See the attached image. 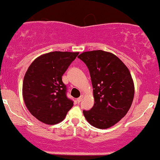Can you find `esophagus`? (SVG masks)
I'll return each instance as SVG.
<instances>
[{
    "label": "esophagus",
    "mask_w": 160,
    "mask_h": 160,
    "mask_svg": "<svg viewBox=\"0 0 160 160\" xmlns=\"http://www.w3.org/2000/svg\"><path fill=\"white\" fill-rule=\"evenodd\" d=\"M82 98H83V95L80 96V98H78V99H77V102H78V103H80V102L82 101Z\"/></svg>",
    "instance_id": "34e87169"
}]
</instances>
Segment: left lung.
Wrapping results in <instances>:
<instances>
[{"mask_svg": "<svg viewBox=\"0 0 160 160\" xmlns=\"http://www.w3.org/2000/svg\"><path fill=\"white\" fill-rule=\"evenodd\" d=\"M78 58L87 65L93 87V107L83 110L86 121L98 129L114 126L126 115L133 101L135 87L130 71L110 52L86 51Z\"/></svg>", "mask_w": 160, "mask_h": 160, "instance_id": "1", "label": "left lung"}]
</instances>
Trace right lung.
<instances>
[{
  "mask_svg": "<svg viewBox=\"0 0 160 160\" xmlns=\"http://www.w3.org/2000/svg\"><path fill=\"white\" fill-rule=\"evenodd\" d=\"M79 52L53 51L35 59L25 73L22 95L27 108L46 124L62 122L74 105L62 77Z\"/></svg>",
  "mask_w": 160,
  "mask_h": 160,
  "instance_id": "right-lung-1",
  "label": "right lung"
}]
</instances>
